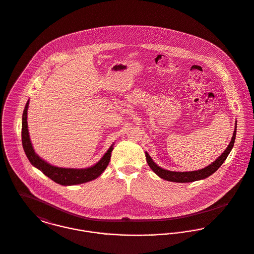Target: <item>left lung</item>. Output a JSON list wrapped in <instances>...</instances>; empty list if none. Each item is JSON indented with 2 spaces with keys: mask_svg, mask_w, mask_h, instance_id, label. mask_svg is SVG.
Masks as SVG:
<instances>
[{
  "mask_svg": "<svg viewBox=\"0 0 254 254\" xmlns=\"http://www.w3.org/2000/svg\"><path fill=\"white\" fill-rule=\"evenodd\" d=\"M235 125L236 126H235V130L233 132L232 139L230 141L228 147L226 148L225 151L221 154V156H219L217 158V160H215L212 164L205 167L204 169L194 170V171H171V170H167V169H162L161 167H159L152 160V158L150 157V155L147 152H145L146 161H147L149 167L159 177H161L165 180H168V181L177 182V183H187V182H194V181L204 179V178L210 176L211 174H213L217 169L221 167V165L225 162L226 158L230 154L231 150L233 149L235 139H236V133H237V121H236Z\"/></svg>",
  "mask_w": 254,
  "mask_h": 254,
  "instance_id": "obj_1",
  "label": "left lung"
}]
</instances>
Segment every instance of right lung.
Returning a JSON list of instances; mask_svg holds the SVG:
<instances>
[{
    "mask_svg": "<svg viewBox=\"0 0 254 254\" xmlns=\"http://www.w3.org/2000/svg\"><path fill=\"white\" fill-rule=\"evenodd\" d=\"M29 100L25 105L23 115H22V130H21V137H22V146L24 152L28 158L29 162L35 168L40 169L45 175L49 178L54 180L60 185L63 186H71L82 184L88 181H91L97 178L104 170L107 168L110 159L111 153L114 149V143L110 146L108 151L104 154V156L92 167L85 168V169H65V168H58L55 167L41 157H39L32 146L30 140V135L28 131V124H27V110H28Z\"/></svg>",
    "mask_w": 254,
    "mask_h": 254,
    "instance_id": "add662e5",
    "label": "right lung"
}]
</instances>
